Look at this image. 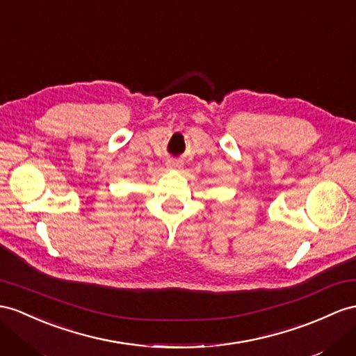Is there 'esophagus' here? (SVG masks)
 I'll use <instances>...</instances> for the list:
<instances>
[{
  "mask_svg": "<svg viewBox=\"0 0 356 356\" xmlns=\"http://www.w3.org/2000/svg\"><path fill=\"white\" fill-rule=\"evenodd\" d=\"M167 168L168 170H179L180 168V162H177V161H167Z\"/></svg>",
  "mask_w": 356,
  "mask_h": 356,
  "instance_id": "obj_1",
  "label": "esophagus"
}]
</instances>
